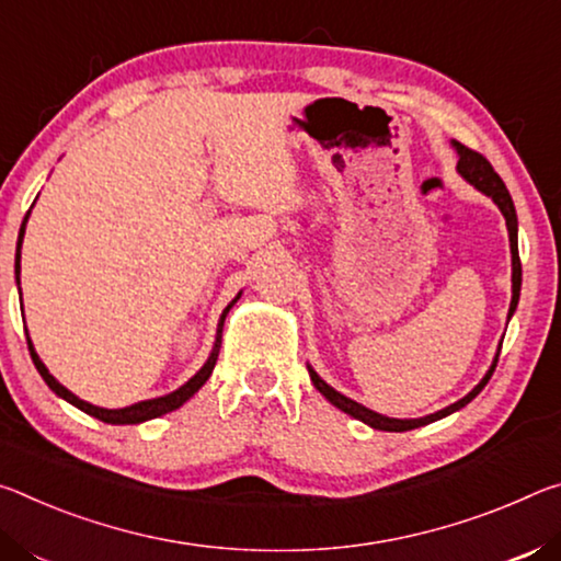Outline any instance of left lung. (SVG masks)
I'll list each match as a JSON object with an SVG mask.
<instances>
[{
	"label": "left lung",
	"mask_w": 561,
	"mask_h": 561,
	"mask_svg": "<svg viewBox=\"0 0 561 561\" xmlns=\"http://www.w3.org/2000/svg\"><path fill=\"white\" fill-rule=\"evenodd\" d=\"M453 146L457 149V153H460V161H457V171H460V176L465 181H470L472 186L477 191H482L484 196H490L494 204H497V208L502 210L504 220H507V231H510V248H512V302H510V318L514 310H517V302H519V288H522V263H519V248H517V210H514V204H512V196L507 186H504V181L497 176V171L492 169V163L484 159L482 153H477L472 149H467V146L453 141ZM497 360H500V351L497 355H494V360L490 365V370L484 378L474 385L472 392H467L462 400L453 402V405L435 412V415H427V417H417V420H394V417H385L380 415V412H373L363 408L360 402H355L351 398H345V394H341L337 390L330 388V385L320 378V375L313 370V367L308 365V373H310V380H313L316 390L323 394V398L328 402H333V405L337 410L347 412V415L365 422V425H370L375 430H382V433H405V430H415V427H422V425H430V422L435 420H443L447 415H453V412H457L460 408H465L467 402H472L477 394L482 392L484 385L490 382L494 367H497Z\"/></svg>",
	"instance_id": "1"
}]
</instances>
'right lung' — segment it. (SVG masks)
I'll return each mask as SVG.
<instances>
[{
  "label": "right lung",
  "mask_w": 561,
  "mask_h": 561,
  "mask_svg": "<svg viewBox=\"0 0 561 561\" xmlns=\"http://www.w3.org/2000/svg\"><path fill=\"white\" fill-rule=\"evenodd\" d=\"M26 218H30V210H26V216H24V220H22V228H20V238H16V261H14L16 286H20V271H22L20 261H22V241H24ZM238 298H241V293H238V296H236L231 302H228L226 310H224V316H220V320H218V330H216V343H214V351H210L208 360H206V363H204V367H201V370L194 375V378H191L186 385H181L179 390H173V392H169V394H163V398L141 400V402H136V405H128V408H122V410L96 408V405H91V402L77 398V394H73V392H71V390H67V388H64V385H61L57 378H54V375L47 370V365H44V363L39 360V355H36L34 345H32V341H30V333H26V345H30V353H32V360H34V365H36V370H39V375L44 378V382H47L49 388L59 394V398H64L67 402H71L73 408L84 410L87 415H91V417H96V420H101V422H108V425H139V422L153 420V417H161V415H167V412L181 408L183 402H186L188 398H194V394H196L201 388H204L206 380L210 378V373H214L216 360H218V351H220V333H224V320H226V316H228V310H231V308L236 306V300H238Z\"/></svg>",
  "instance_id": "add662e5"
}]
</instances>
